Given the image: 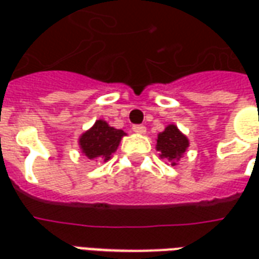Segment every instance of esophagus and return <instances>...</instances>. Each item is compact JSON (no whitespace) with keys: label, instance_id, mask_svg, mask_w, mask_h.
Returning <instances> with one entry per match:
<instances>
[{"label":"esophagus","instance_id":"34e87169","mask_svg":"<svg viewBox=\"0 0 259 259\" xmlns=\"http://www.w3.org/2000/svg\"><path fill=\"white\" fill-rule=\"evenodd\" d=\"M133 132L137 133V135H144V133H146V127L141 126V124H135V126H133Z\"/></svg>","mask_w":259,"mask_h":259}]
</instances>
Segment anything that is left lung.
<instances>
[{
    "instance_id": "left-lung-1",
    "label": "left lung",
    "mask_w": 259,
    "mask_h": 259,
    "mask_svg": "<svg viewBox=\"0 0 259 259\" xmlns=\"http://www.w3.org/2000/svg\"><path fill=\"white\" fill-rule=\"evenodd\" d=\"M189 139L185 136L176 124H168L163 132L158 135L157 139V150L161 154L159 157L168 159L172 165H176L179 162L180 158L189 148Z\"/></svg>"
}]
</instances>
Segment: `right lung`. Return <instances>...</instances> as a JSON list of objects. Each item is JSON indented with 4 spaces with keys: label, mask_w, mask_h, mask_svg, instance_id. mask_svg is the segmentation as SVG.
<instances>
[{
    "label": "right lung",
    "mask_w": 259,
    "mask_h": 259,
    "mask_svg": "<svg viewBox=\"0 0 259 259\" xmlns=\"http://www.w3.org/2000/svg\"><path fill=\"white\" fill-rule=\"evenodd\" d=\"M123 136H126L123 130L115 129L105 120L98 119L90 129L85 130L79 137L80 150L87 159L107 162L118 150Z\"/></svg>",
    "instance_id": "obj_1"
}]
</instances>
